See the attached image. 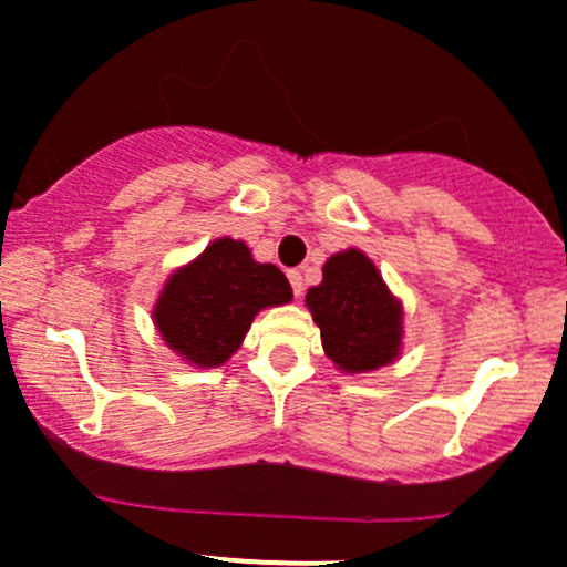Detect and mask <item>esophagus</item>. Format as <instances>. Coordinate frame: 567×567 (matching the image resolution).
I'll return each instance as SVG.
<instances>
[{
  "label": "esophagus",
  "mask_w": 567,
  "mask_h": 567,
  "mask_svg": "<svg viewBox=\"0 0 567 567\" xmlns=\"http://www.w3.org/2000/svg\"><path fill=\"white\" fill-rule=\"evenodd\" d=\"M288 279H290V285H293V293L301 296V290H303V277H301L299 268H293V271H288Z\"/></svg>",
  "instance_id": "1"
}]
</instances>
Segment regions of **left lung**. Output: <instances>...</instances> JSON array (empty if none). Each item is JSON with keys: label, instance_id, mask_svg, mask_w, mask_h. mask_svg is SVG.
<instances>
[{"label": "left lung", "instance_id": "8db88e82", "mask_svg": "<svg viewBox=\"0 0 567 567\" xmlns=\"http://www.w3.org/2000/svg\"><path fill=\"white\" fill-rule=\"evenodd\" d=\"M303 303L339 372H374L402 355V301L361 249L333 252L323 266V279L307 290Z\"/></svg>", "mask_w": 567, "mask_h": 567}]
</instances>
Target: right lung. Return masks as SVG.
Masks as SVG:
<instances>
[{
	"label": "right lung",
	"mask_w": 567,
	"mask_h": 567,
	"mask_svg": "<svg viewBox=\"0 0 567 567\" xmlns=\"http://www.w3.org/2000/svg\"><path fill=\"white\" fill-rule=\"evenodd\" d=\"M290 299L293 290L277 266L258 264L241 238L219 236L168 274L152 320L178 359L214 369L241 348L255 315Z\"/></svg>",
	"instance_id": "obj_1"
}]
</instances>
